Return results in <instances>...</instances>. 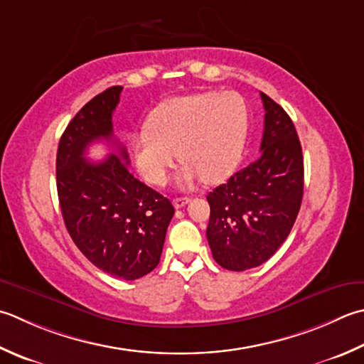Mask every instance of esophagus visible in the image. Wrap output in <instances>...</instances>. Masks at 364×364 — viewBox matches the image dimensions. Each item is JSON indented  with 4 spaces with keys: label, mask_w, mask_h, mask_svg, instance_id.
<instances>
[{
    "label": "esophagus",
    "mask_w": 364,
    "mask_h": 364,
    "mask_svg": "<svg viewBox=\"0 0 364 364\" xmlns=\"http://www.w3.org/2000/svg\"><path fill=\"white\" fill-rule=\"evenodd\" d=\"M189 202H191L189 197H176L173 200V205H175V208H183V206L188 205Z\"/></svg>",
    "instance_id": "obj_1"
}]
</instances>
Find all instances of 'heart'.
<instances>
[{
	"label": "heart",
	"instance_id": "obj_1",
	"mask_svg": "<svg viewBox=\"0 0 364 364\" xmlns=\"http://www.w3.org/2000/svg\"><path fill=\"white\" fill-rule=\"evenodd\" d=\"M247 109L237 92L210 91L173 97L156 107L148 127L132 137V156L148 183L161 186L178 158V175L188 186L197 175L215 183L230 175L243 156Z\"/></svg>",
	"mask_w": 364,
	"mask_h": 364
}]
</instances>
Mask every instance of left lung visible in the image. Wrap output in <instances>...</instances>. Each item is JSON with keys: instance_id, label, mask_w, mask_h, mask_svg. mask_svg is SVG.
<instances>
[{"instance_id": "8db88e82", "label": "left lung", "mask_w": 364, "mask_h": 364, "mask_svg": "<svg viewBox=\"0 0 364 364\" xmlns=\"http://www.w3.org/2000/svg\"><path fill=\"white\" fill-rule=\"evenodd\" d=\"M265 124L260 158L213 189L206 238L213 259L230 272L265 263L286 241L303 200L298 134L279 104L260 92Z\"/></svg>"}]
</instances>
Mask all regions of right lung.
I'll return each mask as SVG.
<instances>
[{"label": "right lung", "mask_w": 364, "mask_h": 364, "mask_svg": "<svg viewBox=\"0 0 364 364\" xmlns=\"http://www.w3.org/2000/svg\"><path fill=\"white\" fill-rule=\"evenodd\" d=\"M123 87L85 104L63 132L56 153V189L75 246L104 273L134 281L158 267L175 210L167 197L134 178L126 148L113 139L112 115ZM107 139L117 151L90 163L84 151Z\"/></svg>", "instance_id": "add662e5"}]
</instances>
